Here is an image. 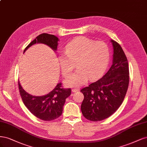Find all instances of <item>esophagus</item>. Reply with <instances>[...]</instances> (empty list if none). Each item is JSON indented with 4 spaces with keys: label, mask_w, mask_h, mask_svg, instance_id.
<instances>
[{
    "label": "esophagus",
    "mask_w": 147,
    "mask_h": 147,
    "mask_svg": "<svg viewBox=\"0 0 147 147\" xmlns=\"http://www.w3.org/2000/svg\"><path fill=\"white\" fill-rule=\"evenodd\" d=\"M79 89H76V88H73V89H72L71 90V92H73V93H76V92H79Z\"/></svg>",
    "instance_id": "1"
}]
</instances>
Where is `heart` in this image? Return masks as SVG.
<instances>
[{
  "label": "heart",
  "instance_id": "1",
  "mask_svg": "<svg viewBox=\"0 0 147 147\" xmlns=\"http://www.w3.org/2000/svg\"><path fill=\"white\" fill-rule=\"evenodd\" d=\"M109 57V48L105 42H95L86 36L76 38L66 46L64 54L59 56V63L63 76H69L75 64L78 69L65 80V85L78 87L86 84L88 78H96L106 68Z\"/></svg>",
  "mask_w": 147,
  "mask_h": 147
}]
</instances>
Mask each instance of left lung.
<instances>
[{
	"mask_svg": "<svg viewBox=\"0 0 147 147\" xmlns=\"http://www.w3.org/2000/svg\"><path fill=\"white\" fill-rule=\"evenodd\" d=\"M112 64L102 78L81 89L84 99L81 111L87 119L101 121L109 117L122 104L129 85L128 62L120 45L113 40Z\"/></svg>",
	"mask_w": 147,
	"mask_h": 147,
	"instance_id": "obj_1",
	"label": "left lung"
}]
</instances>
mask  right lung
Wrapping results in <instances>:
<instances>
[{"label": "right lung", "mask_w": 147, "mask_h": 147, "mask_svg": "<svg viewBox=\"0 0 147 147\" xmlns=\"http://www.w3.org/2000/svg\"><path fill=\"white\" fill-rule=\"evenodd\" d=\"M59 39L54 35L42 34L36 37L24 51V53L32 45L45 44L53 49L57 50ZM19 90L22 101L30 112L37 118L44 121H51L59 117L63 112L65 100L71 94V88L64 89L61 82L45 95L34 96L26 92L18 82Z\"/></svg>", "instance_id": "obj_1"}]
</instances>
